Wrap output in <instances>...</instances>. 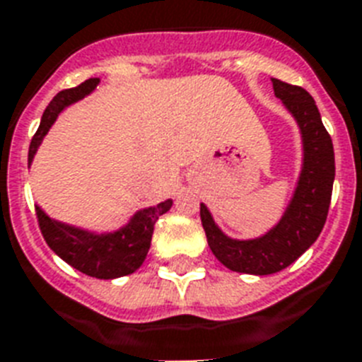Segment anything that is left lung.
<instances>
[{
    "label": "left lung",
    "mask_w": 362,
    "mask_h": 362,
    "mask_svg": "<svg viewBox=\"0 0 362 362\" xmlns=\"http://www.w3.org/2000/svg\"><path fill=\"white\" fill-rule=\"evenodd\" d=\"M271 82L274 95L299 123L305 149L299 183L284 216L263 237L235 241L224 235L213 222L207 207L199 205L202 226L216 259L231 271L259 276L286 269L316 241L327 221L334 181L332 140L310 93L276 78H271Z\"/></svg>",
    "instance_id": "8db88e82"
}]
</instances>
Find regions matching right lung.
<instances>
[{
  "label": "right lung",
  "mask_w": 362,
  "mask_h": 362,
  "mask_svg": "<svg viewBox=\"0 0 362 362\" xmlns=\"http://www.w3.org/2000/svg\"><path fill=\"white\" fill-rule=\"evenodd\" d=\"M97 83H99V78H89L76 88L63 89L52 99L42 114L39 129L31 138L30 155H28L30 163L33 160L37 147L40 146V141L52 123L56 121L59 112L69 104L76 103L91 93ZM170 207H172V199H166L155 207L138 211L125 228L114 233H106V235H95L89 231L52 221L40 207H35V213H37V221H39L40 233L45 237V241L63 262L88 276L108 280L131 274L140 267L146 259L147 250L151 247L155 222L158 221V216L170 211Z\"/></svg>",
  "instance_id": "right-lung-1"
}]
</instances>
